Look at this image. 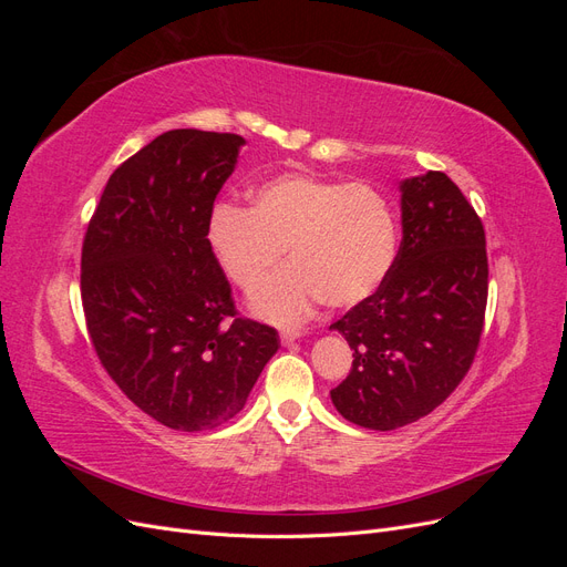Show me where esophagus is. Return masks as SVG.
<instances>
[{
	"label": "esophagus",
	"instance_id": "esophagus-1",
	"mask_svg": "<svg viewBox=\"0 0 567 567\" xmlns=\"http://www.w3.org/2000/svg\"><path fill=\"white\" fill-rule=\"evenodd\" d=\"M300 336H302L300 329H284V331H281V340H284V342H293V340H298Z\"/></svg>",
	"mask_w": 567,
	"mask_h": 567
}]
</instances>
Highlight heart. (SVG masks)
<instances>
[{"mask_svg": "<svg viewBox=\"0 0 567 567\" xmlns=\"http://www.w3.org/2000/svg\"><path fill=\"white\" fill-rule=\"evenodd\" d=\"M208 246L225 277L271 321H300L319 302L354 307L383 286L398 260L392 203L364 182L284 173L255 188L252 208L221 203L208 219Z\"/></svg>", "mask_w": 567, "mask_h": 567, "instance_id": "heart-1", "label": "heart"}]
</instances>
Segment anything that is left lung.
Wrapping results in <instances>:
<instances>
[{"mask_svg": "<svg viewBox=\"0 0 567 567\" xmlns=\"http://www.w3.org/2000/svg\"><path fill=\"white\" fill-rule=\"evenodd\" d=\"M485 227L444 173L402 182V244L371 298L331 329L352 369L331 390L342 419L394 431L437 409L466 379L487 307Z\"/></svg>", "mask_w": 567, "mask_h": 567, "instance_id": "obj_1", "label": "left lung"}]
</instances>
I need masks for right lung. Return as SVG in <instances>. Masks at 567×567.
<instances>
[{"label":"right lung","mask_w":567,"mask_h":567,"mask_svg":"<svg viewBox=\"0 0 567 567\" xmlns=\"http://www.w3.org/2000/svg\"><path fill=\"white\" fill-rule=\"evenodd\" d=\"M244 136L169 130L111 175L82 241L80 293L111 381L173 431L244 409L277 329L238 317L208 219Z\"/></svg>","instance_id":"obj_1"}]
</instances>
